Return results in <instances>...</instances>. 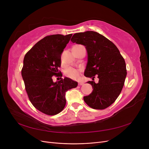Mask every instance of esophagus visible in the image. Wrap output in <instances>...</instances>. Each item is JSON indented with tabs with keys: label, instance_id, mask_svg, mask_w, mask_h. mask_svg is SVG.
Masks as SVG:
<instances>
[{
	"label": "esophagus",
	"instance_id": "obj_1",
	"mask_svg": "<svg viewBox=\"0 0 149 149\" xmlns=\"http://www.w3.org/2000/svg\"><path fill=\"white\" fill-rule=\"evenodd\" d=\"M83 84H84L83 82H81V81L78 82V85H79V86H81V85H83Z\"/></svg>",
	"mask_w": 149,
	"mask_h": 149
}]
</instances>
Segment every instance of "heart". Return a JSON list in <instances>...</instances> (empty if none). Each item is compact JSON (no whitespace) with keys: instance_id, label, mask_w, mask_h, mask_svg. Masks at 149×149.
Returning <instances> with one entry per match:
<instances>
[{"instance_id":"1","label":"heart","mask_w":149,"mask_h":149,"mask_svg":"<svg viewBox=\"0 0 149 149\" xmlns=\"http://www.w3.org/2000/svg\"><path fill=\"white\" fill-rule=\"evenodd\" d=\"M80 73L81 71L79 70L70 68L67 69L65 71V74L68 78H71L72 79H77L79 77Z\"/></svg>"}]
</instances>
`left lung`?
I'll list each match as a JSON object with an SVG mask.
<instances>
[{
    "instance_id": "8db88e82",
    "label": "left lung",
    "mask_w": 149,
    "mask_h": 149,
    "mask_svg": "<svg viewBox=\"0 0 149 149\" xmlns=\"http://www.w3.org/2000/svg\"><path fill=\"white\" fill-rule=\"evenodd\" d=\"M71 42L83 45L88 52L84 76L92 78L88 83L93 91L84 96V102L94 109H106L115 102L124 86L127 75L124 58L113 43L96 31L76 33ZM96 75L97 84L93 81Z\"/></svg>"
}]
</instances>
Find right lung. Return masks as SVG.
I'll return each mask as SVG.
<instances>
[{
  "mask_svg": "<svg viewBox=\"0 0 149 149\" xmlns=\"http://www.w3.org/2000/svg\"><path fill=\"white\" fill-rule=\"evenodd\" d=\"M72 34L48 35L26 53L22 69L26 92L31 103L42 113L54 116L66 105L65 93L77 87L78 83L68 78L54 83L53 76H61V55Z\"/></svg>",
  "mask_w": 149,
  "mask_h": 149,
  "instance_id": "1",
  "label": "right lung"
}]
</instances>
